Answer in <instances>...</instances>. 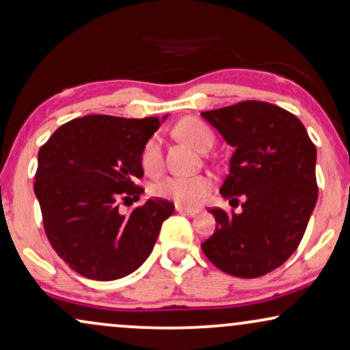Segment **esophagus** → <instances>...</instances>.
<instances>
[{
	"instance_id": "esophagus-1",
	"label": "esophagus",
	"mask_w": 350,
	"mask_h": 350,
	"mask_svg": "<svg viewBox=\"0 0 350 350\" xmlns=\"http://www.w3.org/2000/svg\"><path fill=\"white\" fill-rule=\"evenodd\" d=\"M176 211H178V213H184V215H190V216L198 213L197 208H185V206H180V205H176Z\"/></svg>"
}]
</instances>
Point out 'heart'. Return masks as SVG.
<instances>
[{
    "instance_id": "heart-1",
    "label": "heart",
    "mask_w": 350,
    "mask_h": 350,
    "mask_svg": "<svg viewBox=\"0 0 350 350\" xmlns=\"http://www.w3.org/2000/svg\"><path fill=\"white\" fill-rule=\"evenodd\" d=\"M176 134L180 139L193 145L197 150L206 152L213 147L215 134L210 126L197 118H185L179 121L176 126ZM163 140L160 135H152L147 142L144 144L142 152H140V165L142 170L150 176L160 174L163 170ZM213 180L206 174L196 176H167L157 180L150 192L158 198H166V200L174 202L180 206H197L208 196Z\"/></svg>"
}]
</instances>
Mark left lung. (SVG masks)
Returning <instances> with one entry per match:
<instances>
[{"label": "left lung", "mask_w": 350, "mask_h": 350, "mask_svg": "<svg viewBox=\"0 0 350 350\" xmlns=\"http://www.w3.org/2000/svg\"><path fill=\"white\" fill-rule=\"evenodd\" d=\"M234 147L219 192L242 213L211 208L216 229L206 258L237 278L263 276L294 254L318 198L317 148L297 116L267 101H241L202 113Z\"/></svg>", "instance_id": "left-lung-1"}]
</instances>
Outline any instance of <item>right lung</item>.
<instances>
[{
  "label": "right lung",
  "instance_id": "1",
  "mask_svg": "<svg viewBox=\"0 0 350 350\" xmlns=\"http://www.w3.org/2000/svg\"><path fill=\"white\" fill-rule=\"evenodd\" d=\"M160 124L158 118L90 114L57 127L38 150L33 190L45 234L56 254L88 280L113 281L135 271L174 211L165 198H150L129 215L119 213V202L142 193L134 183L144 176L140 152Z\"/></svg>",
  "mask_w": 350,
  "mask_h": 350
}]
</instances>
